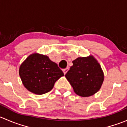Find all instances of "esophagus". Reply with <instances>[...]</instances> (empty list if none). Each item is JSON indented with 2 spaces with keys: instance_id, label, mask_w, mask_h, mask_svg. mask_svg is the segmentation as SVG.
Here are the masks:
<instances>
[{
  "instance_id": "34e87169",
  "label": "esophagus",
  "mask_w": 127,
  "mask_h": 127,
  "mask_svg": "<svg viewBox=\"0 0 127 127\" xmlns=\"http://www.w3.org/2000/svg\"><path fill=\"white\" fill-rule=\"evenodd\" d=\"M68 70H69V68H66V69H64L63 70V72H64V74H66V73H67V72L68 71Z\"/></svg>"
}]
</instances>
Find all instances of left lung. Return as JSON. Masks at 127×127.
Here are the masks:
<instances>
[{
  "label": "left lung",
  "instance_id": "8db88e82",
  "mask_svg": "<svg viewBox=\"0 0 127 127\" xmlns=\"http://www.w3.org/2000/svg\"><path fill=\"white\" fill-rule=\"evenodd\" d=\"M73 65L65 77L77 95L88 97L101 88L104 81L100 64L92 55L79 57L72 61Z\"/></svg>",
  "mask_w": 127,
  "mask_h": 127
}]
</instances>
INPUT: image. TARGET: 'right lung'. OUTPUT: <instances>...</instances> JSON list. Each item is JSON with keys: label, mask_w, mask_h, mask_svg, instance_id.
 Listing matches in <instances>:
<instances>
[{"label": "right lung", "mask_w": 127, "mask_h": 127, "mask_svg": "<svg viewBox=\"0 0 127 127\" xmlns=\"http://www.w3.org/2000/svg\"><path fill=\"white\" fill-rule=\"evenodd\" d=\"M19 74L25 88L36 95H43L53 88L63 76V71L46 55L33 53L21 64Z\"/></svg>", "instance_id": "right-lung-1"}]
</instances>
